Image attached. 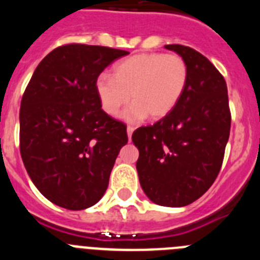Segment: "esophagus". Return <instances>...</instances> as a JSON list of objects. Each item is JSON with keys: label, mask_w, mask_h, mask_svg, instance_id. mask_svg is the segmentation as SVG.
<instances>
[{"label": "esophagus", "mask_w": 260, "mask_h": 260, "mask_svg": "<svg viewBox=\"0 0 260 260\" xmlns=\"http://www.w3.org/2000/svg\"><path fill=\"white\" fill-rule=\"evenodd\" d=\"M127 137H128V141H132V135H133V132H134V127L133 126H127Z\"/></svg>", "instance_id": "1"}]
</instances>
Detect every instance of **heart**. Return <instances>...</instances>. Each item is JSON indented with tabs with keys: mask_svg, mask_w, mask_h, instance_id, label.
I'll return each instance as SVG.
<instances>
[{
	"mask_svg": "<svg viewBox=\"0 0 260 260\" xmlns=\"http://www.w3.org/2000/svg\"><path fill=\"white\" fill-rule=\"evenodd\" d=\"M187 79V63L178 54L143 53L119 61L113 77L99 75L95 89L103 110L112 117L127 104L132 93L134 103L123 118L137 122L147 116L160 119L171 113L185 92Z\"/></svg>",
	"mask_w": 260,
	"mask_h": 260,
	"instance_id": "b5f03b06",
	"label": "heart"
}]
</instances>
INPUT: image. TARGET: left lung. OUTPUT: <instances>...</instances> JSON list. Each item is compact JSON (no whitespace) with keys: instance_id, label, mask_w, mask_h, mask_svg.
I'll use <instances>...</instances> for the list:
<instances>
[{"instance_id":"1","label":"left lung","mask_w":260,"mask_h":260,"mask_svg":"<svg viewBox=\"0 0 260 260\" xmlns=\"http://www.w3.org/2000/svg\"><path fill=\"white\" fill-rule=\"evenodd\" d=\"M164 48L187 63L185 92L168 116L137 128L133 142L144 194L158 206L183 207L201 198L220 172L231 133L228 88L203 54L180 44Z\"/></svg>"}]
</instances>
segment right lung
Returning a JSON list of instances; mask_svg holds the SVG:
<instances>
[{
    "instance_id": "add662e5",
    "label": "right lung",
    "mask_w": 260,
    "mask_h": 260,
    "mask_svg": "<svg viewBox=\"0 0 260 260\" xmlns=\"http://www.w3.org/2000/svg\"><path fill=\"white\" fill-rule=\"evenodd\" d=\"M128 54L121 49L68 44L40 62L23 93L20 155L29 178L48 201L71 211L103 198L126 125L108 116L96 95V79Z\"/></svg>"
}]
</instances>
